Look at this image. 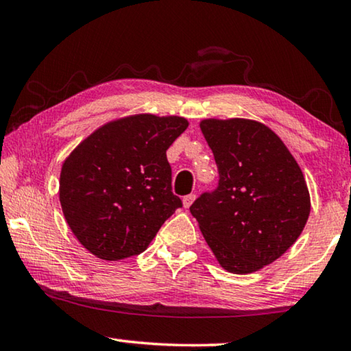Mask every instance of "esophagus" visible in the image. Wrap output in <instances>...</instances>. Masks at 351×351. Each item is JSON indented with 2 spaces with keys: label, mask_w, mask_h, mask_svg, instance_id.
<instances>
[{
  "label": "esophagus",
  "mask_w": 351,
  "mask_h": 351,
  "mask_svg": "<svg viewBox=\"0 0 351 351\" xmlns=\"http://www.w3.org/2000/svg\"><path fill=\"white\" fill-rule=\"evenodd\" d=\"M195 197H197V195H195V193H190V195H186V197L182 198V204H184V207H186V209H189V207L192 206Z\"/></svg>",
  "instance_id": "34e87169"
}]
</instances>
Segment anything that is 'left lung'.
<instances>
[{
    "instance_id": "8db88e82",
    "label": "left lung",
    "mask_w": 351,
    "mask_h": 351,
    "mask_svg": "<svg viewBox=\"0 0 351 351\" xmlns=\"http://www.w3.org/2000/svg\"><path fill=\"white\" fill-rule=\"evenodd\" d=\"M218 169V186L190 212L224 269L249 274L294 245L310 215V193L293 154L263 123H199Z\"/></svg>"
}]
</instances>
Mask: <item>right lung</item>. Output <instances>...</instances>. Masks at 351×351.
Masks as SVG:
<instances>
[{
	"instance_id": "right-lung-1",
	"label": "right lung",
	"mask_w": 351,
	"mask_h": 351,
	"mask_svg": "<svg viewBox=\"0 0 351 351\" xmlns=\"http://www.w3.org/2000/svg\"><path fill=\"white\" fill-rule=\"evenodd\" d=\"M187 125L175 116L119 119L96 130L63 162V215L91 254L102 260L139 255L182 207L171 192L167 150Z\"/></svg>"
}]
</instances>
